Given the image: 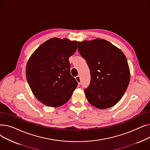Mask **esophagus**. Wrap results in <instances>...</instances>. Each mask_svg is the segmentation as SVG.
Listing matches in <instances>:
<instances>
[{
    "mask_svg": "<svg viewBox=\"0 0 150 150\" xmlns=\"http://www.w3.org/2000/svg\"><path fill=\"white\" fill-rule=\"evenodd\" d=\"M75 79L76 80V81L78 82V84L80 85L81 84V79H80V76H77L75 77Z\"/></svg>",
    "mask_w": 150,
    "mask_h": 150,
    "instance_id": "1",
    "label": "esophagus"
}]
</instances>
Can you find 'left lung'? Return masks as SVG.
Masks as SVG:
<instances>
[{
    "label": "left lung",
    "instance_id": "8db88e82",
    "mask_svg": "<svg viewBox=\"0 0 150 150\" xmlns=\"http://www.w3.org/2000/svg\"><path fill=\"white\" fill-rule=\"evenodd\" d=\"M78 49L87 62L91 83L84 91L89 103L100 109L111 108L127 91L130 70L127 58L120 49L103 39L78 42Z\"/></svg>",
    "mask_w": 150,
    "mask_h": 150
}]
</instances>
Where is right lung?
<instances>
[{"label":"right lung","instance_id":"add662e5","mask_svg":"<svg viewBox=\"0 0 150 150\" xmlns=\"http://www.w3.org/2000/svg\"><path fill=\"white\" fill-rule=\"evenodd\" d=\"M77 42L53 38L42 43L29 58L26 77L35 97L49 107H59L70 99L77 87L70 75L69 58Z\"/></svg>","mask_w":150,"mask_h":150}]
</instances>
